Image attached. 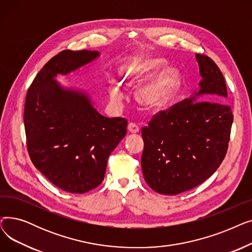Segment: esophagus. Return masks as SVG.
Wrapping results in <instances>:
<instances>
[{
	"label": "esophagus",
	"mask_w": 252,
	"mask_h": 252,
	"mask_svg": "<svg viewBox=\"0 0 252 252\" xmlns=\"http://www.w3.org/2000/svg\"><path fill=\"white\" fill-rule=\"evenodd\" d=\"M127 129H128L129 133H131V134H137V133H139L140 127H139L138 125H136L134 123H129L128 126H127Z\"/></svg>",
	"instance_id": "obj_1"
}]
</instances>
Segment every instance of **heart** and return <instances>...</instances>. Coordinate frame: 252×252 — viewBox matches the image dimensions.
Wrapping results in <instances>:
<instances>
[{
	"mask_svg": "<svg viewBox=\"0 0 252 252\" xmlns=\"http://www.w3.org/2000/svg\"><path fill=\"white\" fill-rule=\"evenodd\" d=\"M165 63V60L161 58H135L125 67L123 82L127 86H138L148 81ZM180 81L179 70L168 66L138 90L137 101L148 110L160 109L173 97ZM110 96L115 103L122 102L124 99L123 91L116 83L110 86Z\"/></svg>",
	"mask_w": 252,
	"mask_h": 252,
	"instance_id": "1",
	"label": "heart"
}]
</instances>
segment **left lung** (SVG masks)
Here are the masks:
<instances>
[{"mask_svg": "<svg viewBox=\"0 0 252 252\" xmlns=\"http://www.w3.org/2000/svg\"><path fill=\"white\" fill-rule=\"evenodd\" d=\"M195 56L202 77L199 92L157 113L142 128L144 179L160 194L177 195L200 185L228 150L233 113L224 103L226 82L213 59Z\"/></svg>", "mask_w": 252, "mask_h": 252, "instance_id": "left-lung-1", "label": "left lung"}]
</instances>
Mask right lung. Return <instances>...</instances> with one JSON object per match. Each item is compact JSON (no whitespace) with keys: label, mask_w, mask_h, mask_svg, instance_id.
I'll use <instances>...</instances> for the list:
<instances>
[{"label":"right lung","mask_w":252,"mask_h":252,"mask_svg":"<svg viewBox=\"0 0 252 252\" xmlns=\"http://www.w3.org/2000/svg\"><path fill=\"white\" fill-rule=\"evenodd\" d=\"M64 50L50 59L26 94L24 127L33 165L55 186L84 194L104 180L108 157L126 135L127 121L101 115L86 93L55 81L99 57Z\"/></svg>","instance_id":"obj_1"}]
</instances>
